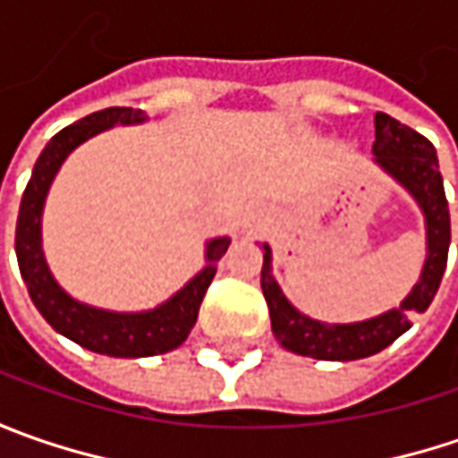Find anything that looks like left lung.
Segmentation results:
<instances>
[{"mask_svg":"<svg viewBox=\"0 0 458 458\" xmlns=\"http://www.w3.org/2000/svg\"><path fill=\"white\" fill-rule=\"evenodd\" d=\"M375 134H377L372 145L375 163L405 185L426 214L428 257H426L423 273L411 295L393 310L369 321H360V324L328 326L298 313L285 301V295L270 275V247L265 244L262 293L270 308L275 336L295 354L326 361H352L372 357L413 326L411 324L413 313H423L431 306L433 295L441 285V277L446 270V257H449L451 216L436 150L423 134L400 124L385 112L375 114Z\"/></svg>","mask_w":458,"mask_h":458,"instance_id":"left-lung-1","label":"left lung"}]
</instances>
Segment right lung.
<instances>
[{"label":"right lung","instance_id":"1","mask_svg":"<svg viewBox=\"0 0 458 458\" xmlns=\"http://www.w3.org/2000/svg\"><path fill=\"white\" fill-rule=\"evenodd\" d=\"M145 119L148 116L142 109L112 106L83 116L81 122L61 130L45 145V150L32 167V178L22 193L20 216H17L14 250H17L20 273L27 283V293L35 308L58 334L81 344L83 349H91L106 357H152L181 346L199 318L203 295L216 275V262L229 250L226 237L211 239L206 250L208 265L201 273L183 291L175 293L167 303L145 313H112V310L83 306L71 295H65L53 280L40 247V214H43L47 188L53 183L58 167L68 157V152L76 150L89 137L104 132L114 124H137Z\"/></svg>","mask_w":458,"mask_h":458}]
</instances>
